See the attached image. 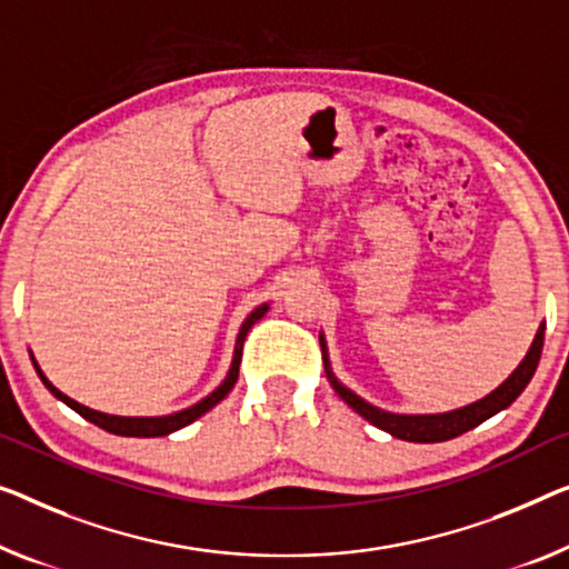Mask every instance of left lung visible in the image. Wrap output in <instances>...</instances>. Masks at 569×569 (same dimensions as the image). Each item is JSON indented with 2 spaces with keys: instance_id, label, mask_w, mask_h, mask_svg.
Returning <instances> with one entry per match:
<instances>
[{
  "instance_id": "left-lung-1",
  "label": "left lung",
  "mask_w": 569,
  "mask_h": 569,
  "mask_svg": "<svg viewBox=\"0 0 569 569\" xmlns=\"http://www.w3.org/2000/svg\"><path fill=\"white\" fill-rule=\"evenodd\" d=\"M319 342H321V355H325V370H327L329 383H332L337 396L342 398L350 409L358 411L362 419H368L372 427L388 431V435L396 439L427 445V442H447V439L465 435V431L475 429L478 423L493 417V413L508 409V406H511L516 398L521 396L523 388L529 386L533 370H537V366H539L541 347H545V325L539 327V332H537V337H533V342L529 347L527 358L521 360V366L516 368L511 376H508L503 383L496 388L493 393H488L486 398H480V401L462 406V409L447 411V413H391V411H383V409H378V406L368 403L366 398H360L358 393H352L350 388H345L342 383H339L332 368H329L327 345L321 335H319Z\"/></svg>"
}]
</instances>
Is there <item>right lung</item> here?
Here are the masks:
<instances>
[{"label":"right lung","instance_id":"add662e5","mask_svg":"<svg viewBox=\"0 0 569 569\" xmlns=\"http://www.w3.org/2000/svg\"><path fill=\"white\" fill-rule=\"evenodd\" d=\"M270 307L268 303H262V307H258L256 311L250 313L248 319L242 321L240 327V335H237V342H234V358H232V366H230V372H227V378L222 380V386L217 388V391H211L207 398H201L199 403L189 406V409L183 411H176V413H168V417H112V413H101V411H94V409H87V406H81L79 401H73V398H68L66 393L58 391V388L50 383V380L42 376V370L36 360H32V366H36L38 376L42 383H46V388L50 393H53L58 401H63L68 409H73L76 413H81L83 419L97 423L99 429L109 431V435H120V437H166L171 435V431H178L183 429L186 423L197 421L199 417H203L209 409H214V406L222 401V398L232 391L234 383H237V376H240V360H242V345H244V337H248V332L252 329V325H256L258 319L266 317V311Z\"/></svg>","mask_w":569,"mask_h":569}]
</instances>
